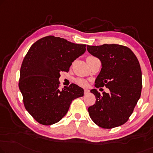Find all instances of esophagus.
Here are the masks:
<instances>
[{
	"label": "esophagus",
	"mask_w": 153,
	"mask_h": 153,
	"mask_svg": "<svg viewBox=\"0 0 153 153\" xmlns=\"http://www.w3.org/2000/svg\"><path fill=\"white\" fill-rule=\"evenodd\" d=\"M89 92V90L87 89V88H85V89H84V94H87V93Z\"/></svg>",
	"instance_id": "34e87169"
}]
</instances>
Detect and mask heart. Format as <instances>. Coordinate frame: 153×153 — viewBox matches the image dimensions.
<instances>
[{"mask_svg":"<svg viewBox=\"0 0 153 153\" xmlns=\"http://www.w3.org/2000/svg\"><path fill=\"white\" fill-rule=\"evenodd\" d=\"M95 58V57L90 56L87 57V58H86V60H89V59H91V58ZM75 81H76V84H77L78 85L81 86H86L88 84L87 80H86V79H84V78H82V77H77V78H76V80H75Z\"/></svg>","mask_w":153,"mask_h":153,"instance_id":"b5f03b06","label":"heart"}]
</instances>
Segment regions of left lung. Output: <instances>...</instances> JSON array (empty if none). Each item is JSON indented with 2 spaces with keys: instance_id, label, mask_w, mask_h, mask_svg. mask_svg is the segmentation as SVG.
<instances>
[{
  "instance_id": "8db88e82",
  "label": "left lung",
  "mask_w": 153,
  "mask_h": 153,
  "mask_svg": "<svg viewBox=\"0 0 153 153\" xmlns=\"http://www.w3.org/2000/svg\"><path fill=\"white\" fill-rule=\"evenodd\" d=\"M87 51L99 58L102 69L95 81L96 88L106 86L110 93L91 90L96 101L88 107L91 120L103 128L120 126L128 120L141 96L142 70L128 47L117 44L87 45Z\"/></svg>"
}]
</instances>
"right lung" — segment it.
<instances>
[{
    "label": "right lung",
    "instance_id": "obj_1",
    "mask_svg": "<svg viewBox=\"0 0 153 153\" xmlns=\"http://www.w3.org/2000/svg\"><path fill=\"white\" fill-rule=\"evenodd\" d=\"M86 51V45L48 36L31 45L22 61L18 86L29 113L42 125L58 122L74 99L84 95L76 84L60 88L61 71L69 72L72 62Z\"/></svg>",
    "mask_w": 153,
    "mask_h": 153
}]
</instances>
